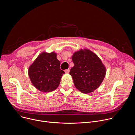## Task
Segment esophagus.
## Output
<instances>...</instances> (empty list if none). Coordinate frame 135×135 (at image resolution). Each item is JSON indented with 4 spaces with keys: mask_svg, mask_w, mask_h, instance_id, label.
Here are the masks:
<instances>
[{
    "mask_svg": "<svg viewBox=\"0 0 135 135\" xmlns=\"http://www.w3.org/2000/svg\"><path fill=\"white\" fill-rule=\"evenodd\" d=\"M65 73H66L68 74V73H69L70 70H69V69H66V70H65Z\"/></svg>",
    "mask_w": 135,
    "mask_h": 135,
    "instance_id": "obj_1",
    "label": "esophagus"
}]
</instances>
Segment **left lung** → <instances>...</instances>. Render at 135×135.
Instances as JSON below:
<instances>
[{
    "mask_svg": "<svg viewBox=\"0 0 135 135\" xmlns=\"http://www.w3.org/2000/svg\"><path fill=\"white\" fill-rule=\"evenodd\" d=\"M74 64L69 74L79 90L88 93L97 89L106 75V68L99 57L89 50H81L72 56Z\"/></svg>",
    "mask_w": 135,
    "mask_h": 135,
    "instance_id": "8db88e82",
    "label": "left lung"
}]
</instances>
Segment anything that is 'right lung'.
I'll use <instances>...</instances> for the list:
<instances>
[{
    "label": "right lung",
    "mask_w": 135,
    "mask_h": 135,
    "mask_svg": "<svg viewBox=\"0 0 135 135\" xmlns=\"http://www.w3.org/2000/svg\"><path fill=\"white\" fill-rule=\"evenodd\" d=\"M60 62L54 52H43L29 67L28 74L34 86L43 92H52L60 84L65 71L60 69Z\"/></svg>",
    "instance_id": "obj_1"
}]
</instances>
